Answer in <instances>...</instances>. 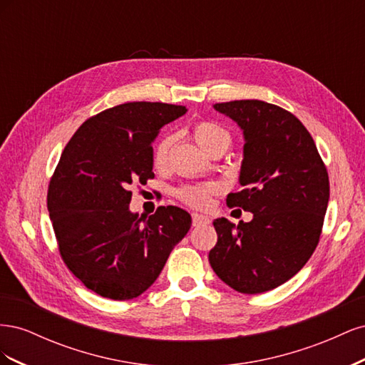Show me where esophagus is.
Wrapping results in <instances>:
<instances>
[{
  "label": "esophagus",
  "mask_w": 365,
  "mask_h": 365,
  "mask_svg": "<svg viewBox=\"0 0 365 365\" xmlns=\"http://www.w3.org/2000/svg\"><path fill=\"white\" fill-rule=\"evenodd\" d=\"M192 220H193V227H201V225H208L212 220H210L208 216L201 215V213H193L192 215Z\"/></svg>",
  "instance_id": "esophagus-1"
}]
</instances>
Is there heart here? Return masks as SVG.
Wrapping results in <instances>:
<instances>
[{
  "label": "heart",
  "instance_id": "1",
  "mask_svg": "<svg viewBox=\"0 0 365 365\" xmlns=\"http://www.w3.org/2000/svg\"><path fill=\"white\" fill-rule=\"evenodd\" d=\"M192 135L200 146L208 155L216 152H225L231 145V134L222 125L212 120H200L192 128ZM173 146V137H161L152 149V163L155 169H164L169 161V153ZM215 189L210 185H185L178 190V197L187 205L195 208L208 207Z\"/></svg>",
  "mask_w": 365,
  "mask_h": 365
}]
</instances>
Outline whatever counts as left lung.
Instances as JSON below:
<instances>
[{
  "label": "left lung",
  "instance_id": "obj_1",
  "mask_svg": "<svg viewBox=\"0 0 365 365\" xmlns=\"http://www.w3.org/2000/svg\"><path fill=\"white\" fill-rule=\"evenodd\" d=\"M244 132L239 184L228 207L252 213L236 227L215 219L217 244L208 260L242 294L271 291L292 279L315 251L329 202V176L315 141L286 109L262 101L213 105Z\"/></svg>",
  "mask_w": 365,
  "mask_h": 365
}]
</instances>
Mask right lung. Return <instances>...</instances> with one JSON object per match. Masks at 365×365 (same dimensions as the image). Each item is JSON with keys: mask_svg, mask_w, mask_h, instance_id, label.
<instances>
[{"mask_svg": "<svg viewBox=\"0 0 365 365\" xmlns=\"http://www.w3.org/2000/svg\"><path fill=\"white\" fill-rule=\"evenodd\" d=\"M185 106L130 102L109 108L76 130L48 185L47 207L61 256L88 289L130 300L157 280L190 230L180 207L132 213L130 185L153 178L152 141Z\"/></svg>", "mask_w": 365, "mask_h": 365, "instance_id": "right-lung-1", "label": "right lung"}]
</instances>
